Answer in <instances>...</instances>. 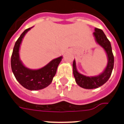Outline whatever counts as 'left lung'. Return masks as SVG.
I'll return each mask as SVG.
<instances>
[{
	"instance_id": "1",
	"label": "left lung",
	"mask_w": 124,
	"mask_h": 124,
	"mask_svg": "<svg viewBox=\"0 0 124 124\" xmlns=\"http://www.w3.org/2000/svg\"><path fill=\"white\" fill-rule=\"evenodd\" d=\"M93 36L94 37L96 42L105 51L108 61L103 72L98 75L89 77L82 74L77 70L76 62L74 60L73 62V73L75 82L80 87L87 89H96L108 81L111 76L114 64V57L112 53L111 44L103 30L95 28Z\"/></svg>"
}]
</instances>
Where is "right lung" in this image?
I'll return each instance as SVG.
<instances>
[{
  "mask_svg": "<svg viewBox=\"0 0 124 124\" xmlns=\"http://www.w3.org/2000/svg\"><path fill=\"white\" fill-rule=\"evenodd\" d=\"M33 27L25 30L15 43L11 56V64L13 74L18 82L26 89L37 91L44 89L51 84L63 56L51 60L42 68L39 69L27 68L20 60L19 50L23 38Z\"/></svg>",
  "mask_w": 124,
  "mask_h": 124,
  "instance_id": "add662e5",
  "label": "right lung"
}]
</instances>
